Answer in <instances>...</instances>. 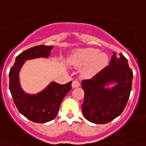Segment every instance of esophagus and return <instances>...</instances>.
<instances>
[{
    "label": "esophagus",
    "instance_id": "esophagus-1",
    "mask_svg": "<svg viewBox=\"0 0 146 146\" xmlns=\"http://www.w3.org/2000/svg\"><path fill=\"white\" fill-rule=\"evenodd\" d=\"M79 86H80V83L77 80H73L72 83V88H78Z\"/></svg>",
    "mask_w": 146,
    "mask_h": 146
}]
</instances>
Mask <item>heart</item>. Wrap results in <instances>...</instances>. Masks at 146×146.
<instances>
[{
  "mask_svg": "<svg viewBox=\"0 0 146 146\" xmlns=\"http://www.w3.org/2000/svg\"><path fill=\"white\" fill-rule=\"evenodd\" d=\"M67 62L75 68L84 67L80 71L84 79H91L104 69L108 64V56L106 53H99L97 49H79L73 52Z\"/></svg>",
  "mask_w": 146,
  "mask_h": 146,
  "instance_id": "b5f03b06",
  "label": "heart"
}]
</instances>
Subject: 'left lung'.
I'll return each instance as SVG.
<instances>
[{"instance_id":"obj_1","label":"left lung","mask_w":146,"mask_h":146,"mask_svg":"<svg viewBox=\"0 0 146 146\" xmlns=\"http://www.w3.org/2000/svg\"><path fill=\"white\" fill-rule=\"evenodd\" d=\"M133 72L127 59L113 53L109 66L90 80H84L81 86L84 92L82 113L91 123L105 124L119 116L130 96Z\"/></svg>"}]
</instances>
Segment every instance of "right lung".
<instances>
[{"label":"right lung","mask_w":146,"mask_h":146,"mask_svg":"<svg viewBox=\"0 0 146 146\" xmlns=\"http://www.w3.org/2000/svg\"><path fill=\"white\" fill-rule=\"evenodd\" d=\"M51 46H36L23 51L16 58L9 72V89L18 111L27 119L37 123L50 122L55 118L66 95L71 90L72 81L60 84L51 81L44 89L35 94L23 90L20 80V70L28 60L49 58Z\"/></svg>","instance_id":"add662e5"}]
</instances>
